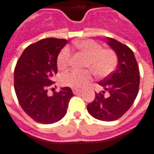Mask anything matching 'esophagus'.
<instances>
[{"label": "esophagus", "mask_w": 154, "mask_h": 154, "mask_svg": "<svg viewBox=\"0 0 154 154\" xmlns=\"http://www.w3.org/2000/svg\"><path fill=\"white\" fill-rule=\"evenodd\" d=\"M82 92V90H76V89H73L72 90V93L74 94H79V93Z\"/></svg>", "instance_id": "34e87169"}]
</instances>
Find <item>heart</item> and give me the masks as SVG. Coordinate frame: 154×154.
Wrapping results in <instances>:
<instances>
[{
    "mask_svg": "<svg viewBox=\"0 0 154 154\" xmlns=\"http://www.w3.org/2000/svg\"><path fill=\"white\" fill-rule=\"evenodd\" d=\"M74 48L85 55L86 60L85 67L90 69H72L61 76L60 82L64 86L81 90L85 87L92 79L93 71L96 77L103 78L113 72L117 65V56L111 49H103L97 42L91 39L76 41ZM71 59V51L68 47H64L57 56V67L59 69H65L69 66Z\"/></svg>",
    "mask_w": 154,
    "mask_h": 154,
    "instance_id": "1",
    "label": "heart"
}]
</instances>
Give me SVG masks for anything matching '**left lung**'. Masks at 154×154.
Instances as JSON below:
<instances>
[{"label":"left lung","instance_id":"1","mask_svg":"<svg viewBox=\"0 0 154 154\" xmlns=\"http://www.w3.org/2000/svg\"><path fill=\"white\" fill-rule=\"evenodd\" d=\"M106 43L118 57L117 68L111 74L98 82L104 89L87 105L88 112L103 121H114L124 116L132 106L139 91L140 72L133 51L128 47L112 38ZM107 91L106 96L105 92Z\"/></svg>","mask_w":154,"mask_h":154}]
</instances>
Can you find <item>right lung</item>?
Masks as SVG:
<instances>
[{
  "instance_id": "right-lung-1",
  "label": "right lung",
  "mask_w": 154,
  "mask_h": 154,
  "mask_svg": "<svg viewBox=\"0 0 154 154\" xmlns=\"http://www.w3.org/2000/svg\"><path fill=\"white\" fill-rule=\"evenodd\" d=\"M68 41L64 38H43L30 44L18 59L14 69V90L23 111L35 121L50 124L60 120L67 113L71 88L48 94L57 73V56Z\"/></svg>"
}]
</instances>
